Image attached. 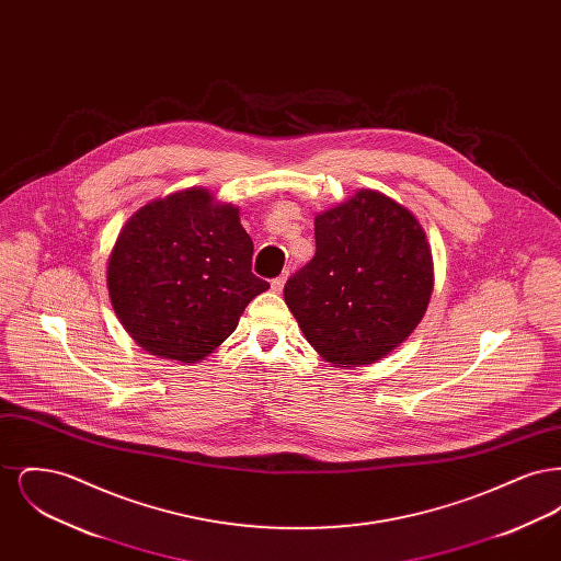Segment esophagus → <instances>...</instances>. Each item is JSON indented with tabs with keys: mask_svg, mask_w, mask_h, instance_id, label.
<instances>
[{
	"mask_svg": "<svg viewBox=\"0 0 561 561\" xmlns=\"http://www.w3.org/2000/svg\"><path fill=\"white\" fill-rule=\"evenodd\" d=\"M284 286H286V275H279V277L271 279V290H273V293H282Z\"/></svg>",
	"mask_w": 561,
	"mask_h": 561,
	"instance_id": "obj_1",
	"label": "esophagus"
}]
</instances>
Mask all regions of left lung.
I'll use <instances>...</instances> for the list:
<instances>
[{
	"instance_id": "1",
	"label": "left lung",
	"mask_w": 561,
	"mask_h": 561,
	"mask_svg": "<svg viewBox=\"0 0 561 561\" xmlns=\"http://www.w3.org/2000/svg\"><path fill=\"white\" fill-rule=\"evenodd\" d=\"M433 293V256L416 216L359 188L316 216V256L284 288L305 339L330 364L389 355L414 332Z\"/></svg>"
}]
</instances>
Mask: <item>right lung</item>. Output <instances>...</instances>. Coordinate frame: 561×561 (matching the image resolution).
Masks as SVG:
<instances>
[{"mask_svg": "<svg viewBox=\"0 0 561 561\" xmlns=\"http://www.w3.org/2000/svg\"><path fill=\"white\" fill-rule=\"evenodd\" d=\"M252 252L240 210L208 188L153 199L128 218L108 256L115 316L151 355L197 364L268 290L252 273Z\"/></svg>", "mask_w": 561, "mask_h": 561, "instance_id": "right-lung-1", "label": "right lung"}]
</instances>
